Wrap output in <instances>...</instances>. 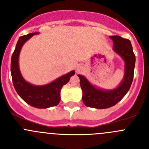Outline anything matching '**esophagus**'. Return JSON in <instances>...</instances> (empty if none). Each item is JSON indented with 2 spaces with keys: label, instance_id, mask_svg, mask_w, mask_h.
<instances>
[{
  "label": "esophagus",
  "instance_id": "obj_1",
  "mask_svg": "<svg viewBox=\"0 0 149 149\" xmlns=\"http://www.w3.org/2000/svg\"><path fill=\"white\" fill-rule=\"evenodd\" d=\"M76 72H78V73H79V72H81L82 70V67L80 65L77 66V67H76Z\"/></svg>",
  "mask_w": 149,
  "mask_h": 149
}]
</instances>
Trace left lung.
<instances>
[{"mask_svg":"<svg viewBox=\"0 0 149 149\" xmlns=\"http://www.w3.org/2000/svg\"><path fill=\"white\" fill-rule=\"evenodd\" d=\"M109 37L113 41V50L124 60V78L116 88L104 90L93 86L82 75H78L83 91L82 100L84 104L88 107L106 109L114 106L127 94L133 82L136 56L131 42L127 39H124L120 36Z\"/></svg>","mask_w":149,"mask_h":149,"instance_id":"obj_1","label":"left lung"}]
</instances>
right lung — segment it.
I'll use <instances>...</instances> for the list:
<instances>
[{
  "label": "right lung",
  "instance_id": "add662e5",
  "mask_svg": "<svg viewBox=\"0 0 149 149\" xmlns=\"http://www.w3.org/2000/svg\"><path fill=\"white\" fill-rule=\"evenodd\" d=\"M39 34L31 33L19 37L10 63V72L13 86L21 98L31 106L40 109H45L56 106L61 101V89L69 81L70 77L75 74L74 70L61 76L54 81L42 86H35L26 81L19 67V56L23 45L33 35Z\"/></svg>",
  "mask_w": 149,
  "mask_h": 149
}]
</instances>
